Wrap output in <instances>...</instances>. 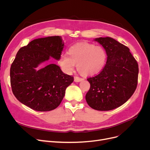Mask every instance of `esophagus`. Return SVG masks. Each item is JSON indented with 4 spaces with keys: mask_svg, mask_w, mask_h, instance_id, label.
<instances>
[{
    "mask_svg": "<svg viewBox=\"0 0 150 150\" xmlns=\"http://www.w3.org/2000/svg\"><path fill=\"white\" fill-rule=\"evenodd\" d=\"M83 79L82 78H80V77H78V76H75L74 77V81L75 82H80L81 81H82Z\"/></svg>",
    "mask_w": 150,
    "mask_h": 150,
    "instance_id": "obj_1",
    "label": "esophagus"
}]
</instances>
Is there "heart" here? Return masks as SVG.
Segmentation results:
<instances>
[{
    "instance_id": "obj_1",
    "label": "heart",
    "mask_w": 150,
    "mask_h": 150,
    "mask_svg": "<svg viewBox=\"0 0 150 150\" xmlns=\"http://www.w3.org/2000/svg\"><path fill=\"white\" fill-rule=\"evenodd\" d=\"M67 54H61L58 64L66 73L72 72L75 64L78 72L84 76L98 74L106 64L107 53L102 46L83 42L71 46Z\"/></svg>"
}]
</instances>
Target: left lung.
<instances>
[{
	"mask_svg": "<svg viewBox=\"0 0 150 150\" xmlns=\"http://www.w3.org/2000/svg\"><path fill=\"white\" fill-rule=\"evenodd\" d=\"M95 41L104 47L108 58L100 74L87 79L91 87L86 100L93 109L109 111L124 104L136 91L138 63L128 47L114 39L98 38Z\"/></svg>",
	"mask_w": 150,
	"mask_h": 150,
	"instance_id": "1",
	"label": "left lung"
}]
</instances>
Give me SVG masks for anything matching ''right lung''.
<instances>
[{
    "instance_id": "1",
    "label": "right lung",
    "mask_w": 150,
    "mask_h": 150,
    "mask_svg": "<svg viewBox=\"0 0 150 150\" xmlns=\"http://www.w3.org/2000/svg\"><path fill=\"white\" fill-rule=\"evenodd\" d=\"M59 36L34 39L18 52L10 68L13 93L20 102L37 111H49L61 103L67 87L74 81L72 75L50 64L36 70L50 57L59 60L64 48Z\"/></svg>"
}]
</instances>
